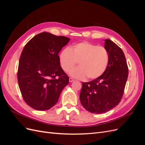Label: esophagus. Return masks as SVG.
I'll return each instance as SVG.
<instances>
[{
	"label": "esophagus",
	"instance_id": "obj_1",
	"mask_svg": "<svg viewBox=\"0 0 145 145\" xmlns=\"http://www.w3.org/2000/svg\"><path fill=\"white\" fill-rule=\"evenodd\" d=\"M69 82H74V79H73L72 78H71V77H70V78H69Z\"/></svg>",
	"mask_w": 145,
	"mask_h": 145
}]
</instances>
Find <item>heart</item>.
Returning a JSON list of instances; mask_svg holds the SVG:
<instances>
[{
  "instance_id": "b5f03b06",
  "label": "heart",
  "mask_w": 145,
  "mask_h": 145,
  "mask_svg": "<svg viewBox=\"0 0 145 145\" xmlns=\"http://www.w3.org/2000/svg\"><path fill=\"white\" fill-rule=\"evenodd\" d=\"M109 61L106 48L89 42H82L71 48H65L59 54V62L63 71L68 72L79 62L80 67L70 72V75L78 79H94L106 71Z\"/></svg>"
}]
</instances>
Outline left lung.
<instances>
[{"mask_svg": "<svg viewBox=\"0 0 145 145\" xmlns=\"http://www.w3.org/2000/svg\"><path fill=\"white\" fill-rule=\"evenodd\" d=\"M109 56L106 71L89 82H83L80 94L81 104L91 113L102 114L116 107L124 93L128 67L122 50L109 39L105 40Z\"/></svg>", "mask_w": 145, "mask_h": 145, "instance_id": "8db88e82", "label": "left lung"}]
</instances>
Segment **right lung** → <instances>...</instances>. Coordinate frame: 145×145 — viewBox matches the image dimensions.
I'll return each mask as SVG.
<instances>
[{"label": "right lung", "instance_id": "1", "mask_svg": "<svg viewBox=\"0 0 145 145\" xmlns=\"http://www.w3.org/2000/svg\"><path fill=\"white\" fill-rule=\"evenodd\" d=\"M69 40L43 32L24 46L19 59L17 80L24 100L32 108L50 109L68 84L69 77L60 67L58 54Z\"/></svg>", "mask_w": 145, "mask_h": 145}]
</instances>
